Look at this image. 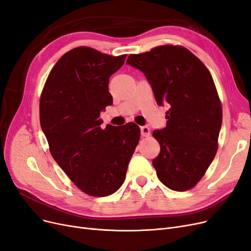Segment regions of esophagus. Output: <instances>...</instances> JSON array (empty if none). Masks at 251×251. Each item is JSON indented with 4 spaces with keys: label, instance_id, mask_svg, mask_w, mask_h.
Masks as SVG:
<instances>
[{
    "label": "esophagus",
    "instance_id": "1",
    "mask_svg": "<svg viewBox=\"0 0 251 251\" xmlns=\"http://www.w3.org/2000/svg\"><path fill=\"white\" fill-rule=\"evenodd\" d=\"M150 133H151V131H150V128L149 127H148V126H142L141 127V135L143 137L149 136Z\"/></svg>",
    "mask_w": 251,
    "mask_h": 251
}]
</instances>
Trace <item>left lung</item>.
<instances>
[{"mask_svg": "<svg viewBox=\"0 0 251 251\" xmlns=\"http://www.w3.org/2000/svg\"><path fill=\"white\" fill-rule=\"evenodd\" d=\"M126 64L145 74L157 104L170 107L166 127L153 131L160 145L153 160L157 177L176 191L192 188L214 159L222 123L211 73L192 52L174 45L130 54Z\"/></svg>", "mask_w": 251, "mask_h": 251, "instance_id": "1", "label": "left lung"}]
</instances>
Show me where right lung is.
<instances>
[{"label": "right lung", "mask_w": 251, "mask_h": 251, "mask_svg": "<svg viewBox=\"0 0 251 251\" xmlns=\"http://www.w3.org/2000/svg\"><path fill=\"white\" fill-rule=\"evenodd\" d=\"M126 59L96 50L74 49L51 69L40 99V124L53 159L69 179L92 197H106L123 184L140 141L128 123L102 129L100 113L113 104L108 79Z\"/></svg>", "instance_id": "right-lung-1"}]
</instances>
